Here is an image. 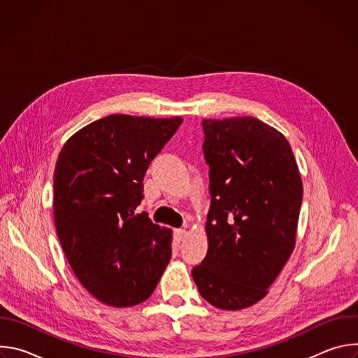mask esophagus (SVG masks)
<instances>
[{
    "mask_svg": "<svg viewBox=\"0 0 358 358\" xmlns=\"http://www.w3.org/2000/svg\"><path fill=\"white\" fill-rule=\"evenodd\" d=\"M185 236H187V231H185V229L180 228V229H176V231H174V238H176L178 242H180V241H184Z\"/></svg>",
    "mask_w": 358,
    "mask_h": 358,
    "instance_id": "esophagus-1",
    "label": "esophagus"
}]
</instances>
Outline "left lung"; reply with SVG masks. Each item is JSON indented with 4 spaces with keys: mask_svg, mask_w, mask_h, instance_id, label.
I'll use <instances>...</instances> for the list:
<instances>
[{
    "mask_svg": "<svg viewBox=\"0 0 358 358\" xmlns=\"http://www.w3.org/2000/svg\"><path fill=\"white\" fill-rule=\"evenodd\" d=\"M210 164L208 253L192 269L199 294L241 310L268 294L294 249L303 184L292 147L255 117L203 119Z\"/></svg>",
    "mask_w": 358,
    "mask_h": 358,
    "instance_id": "8db88e82",
    "label": "left lung"
}]
</instances>
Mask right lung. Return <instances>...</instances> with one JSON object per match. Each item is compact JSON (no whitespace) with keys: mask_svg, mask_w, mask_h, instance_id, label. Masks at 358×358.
<instances>
[{"mask_svg":"<svg viewBox=\"0 0 358 358\" xmlns=\"http://www.w3.org/2000/svg\"><path fill=\"white\" fill-rule=\"evenodd\" d=\"M181 117L110 115L68 138L54 177V218L65 257L99 301L130 308L151 296L171 258V229L136 214L150 162Z\"/></svg>","mask_w":358,"mask_h":358,"instance_id":"right-lung-1","label":"right lung"}]
</instances>
